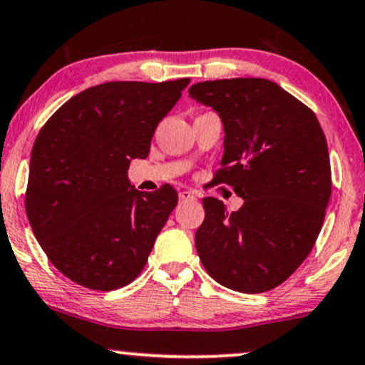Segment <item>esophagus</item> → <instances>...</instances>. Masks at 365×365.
Instances as JSON below:
<instances>
[{"mask_svg": "<svg viewBox=\"0 0 365 365\" xmlns=\"http://www.w3.org/2000/svg\"><path fill=\"white\" fill-rule=\"evenodd\" d=\"M196 200V195L192 191H181L179 192V203H186V201Z\"/></svg>", "mask_w": 365, "mask_h": 365, "instance_id": "34e87169", "label": "esophagus"}]
</instances>
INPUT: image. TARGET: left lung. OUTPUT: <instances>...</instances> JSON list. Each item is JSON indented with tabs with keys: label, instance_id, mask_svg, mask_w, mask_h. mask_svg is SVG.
<instances>
[{
	"label": "left lung",
	"instance_id": "obj_1",
	"mask_svg": "<svg viewBox=\"0 0 365 365\" xmlns=\"http://www.w3.org/2000/svg\"><path fill=\"white\" fill-rule=\"evenodd\" d=\"M190 96L223 123L213 182L244 200L228 213L217 197H203L197 255L228 289H274L303 264L322 230L331 195L325 133L308 106L269 79L205 81Z\"/></svg>",
	"mask_w": 365,
	"mask_h": 365
}]
</instances>
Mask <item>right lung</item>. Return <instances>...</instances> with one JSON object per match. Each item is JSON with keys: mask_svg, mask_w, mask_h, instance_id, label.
Instances as JSON below:
<instances>
[{"mask_svg": "<svg viewBox=\"0 0 365 365\" xmlns=\"http://www.w3.org/2000/svg\"><path fill=\"white\" fill-rule=\"evenodd\" d=\"M190 79L115 81L76 94L48 118L31 148L25 208L51 262L98 291L130 284L178 205L169 184L154 192L128 181L159 121Z\"/></svg>", "mask_w": 365, "mask_h": 365, "instance_id": "1", "label": "right lung"}]
</instances>
